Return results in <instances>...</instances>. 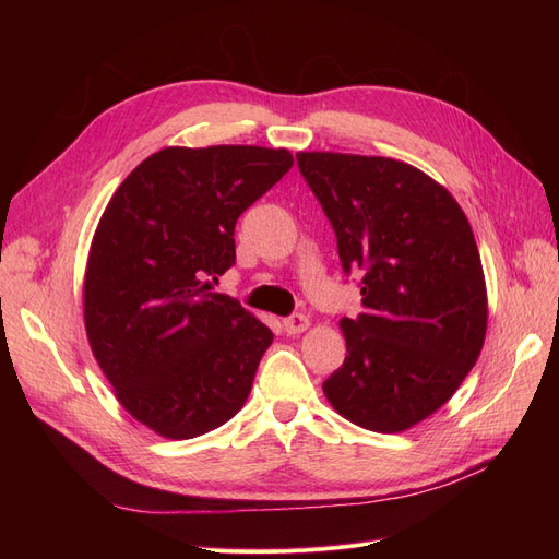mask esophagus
Segmentation results:
<instances>
[{"label": "esophagus", "instance_id": "1", "mask_svg": "<svg viewBox=\"0 0 559 559\" xmlns=\"http://www.w3.org/2000/svg\"><path fill=\"white\" fill-rule=\"evenodd\" d=\"M282 326H284V331L289 333V335H296V333H302V331H306V329L310 326V319H308L306 314L296 312V314L286 317V319L282 321Z\"/></svg>", "mask_w": 559, "mask_h": 559}]
</instances>
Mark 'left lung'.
Instances as JSON below:
<instances>
[{"label": "left lung", "instance_id": "left-lung-1", "mask_svg": "<svg viewBox=\"0 0 559 559\" xmlns=\"http://www.w3.org/2000/svg\"><path fill=\"white\" fill-rule=\"evenodd\" d=\"M333 226L364 310L341 321L343 366L324 394L345 419L396 433L436 413L478 361L487 329L480 253L456 200L408 163L296 154Z\"/></svg>", "mask_w": 559, "mask_h": 559}]
</instances>
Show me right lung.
Returning a JSON list of instances; mask_svg holds the SVG:
<instances>
[{"mask_svg":"<svg viewBox=\"0 0 559 559\" xmlns=\"http://www.w3.org/2000/svg\"><path fill=\"white\" fill-rule=\"evenodd\" d=\"M286 148L170 146L118 186L95 230L83 317L123 408L165 438L238 413L273 331L212 294L235 265V224L292 170Z\"/></svg>","mask_w":559,"mask_h":559,"instance_id":"add662e5","label":"right lung"}]
</instances>
